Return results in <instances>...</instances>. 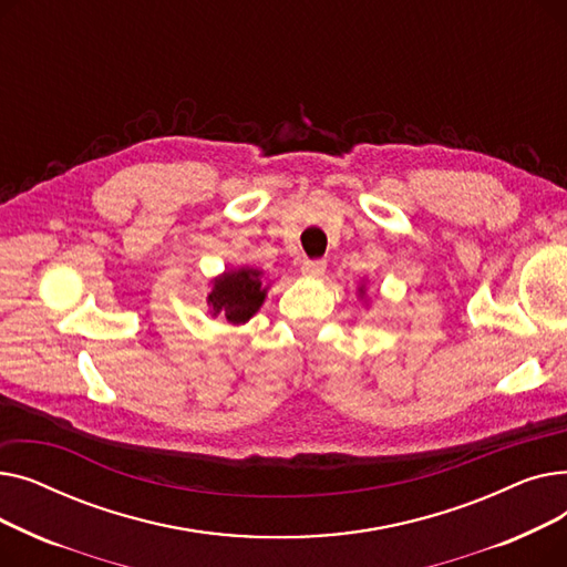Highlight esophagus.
Returning <instances> with one entry per match:
<instances>
[{"mask_svg":"<svg viewBox=\"0 0 567 567\" xmlns=\"http://www.w3.org/2000/svg\"><path fill=\"white\" fill-rule=\"evenodd\" d=\"M323 271H326V261H321V259H306L301 266V274L306 278H319V276H323Z\"/></svg>","mask_w":567,"mask_h":567,"instance_id":"esophagus-1","label":"esophagus"}]
</instances>
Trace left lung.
<instances>
[{
  "label": "left lung",
  "instance_id": "obj_1",
  "mask_svg": "<svg viewBox=\"0 0 567 567\" xmlns=\"http://www.w3.org/2000/svg\"><path fill=\"white\" fill-rule=\"evenodd\" d=\"M359 291H361V293H365V289H363V287H361V289H359Z\"/></svg>",
  "mask_w": 567,
  "mask_h": 567
}]
</instances>
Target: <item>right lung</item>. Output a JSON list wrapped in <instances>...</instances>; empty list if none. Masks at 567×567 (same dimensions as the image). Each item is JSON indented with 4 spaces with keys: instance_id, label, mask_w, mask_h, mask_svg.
Here are the masks:
<instances>
[{
    "instance_id": "add662e5",
    "label": "right lung",
    "mask_w": 567,
    "mask_h": 567,
    "mask_svg": "<svg viewBox=\"0 0 567 567\" xmlns=\"http://www.w3.org/2000/svg\"><path fill=\"white\" fill-rule=\"evenodd\" d=\"M266 289L261 285V271L250 266L225 271L214 280L212 293L206 296V303L212 308L214 317H223L225 321L238 326L246 323L264 303Z\"/></svg>"
}]
</instances>
